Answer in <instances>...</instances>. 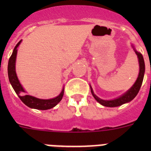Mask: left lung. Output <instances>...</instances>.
Wrapping results in <instances>:
<instances>
[{"label": "left lung", "mask_w": 151, "mask_h": 151, "mask_svg": "<svg viewBox=\"0 0 151 151\" xmlns=\"http://www.w3.org/2000/svg\"><path fill=\"white\" fill-rule=\"evenodd\" d=\"M135 53L138 56V61H139V66H140V71H139V75H138V77L136 80L135 83L133 85V86L125 94H124L123 95L119 97V98H116L115 100H112V101H104V100H102L101 98L96 96L94 94V92L92 91L91 87V91L92 95L94 96V97L96 99V101L97 102H99L101 104H102L103 106H109V107H115V106H120V105L124 104L125 103H128L129 101H131L132 100H133L134 97H136V95L138 94V91H139L140 88L141 87V85H142V82H143L144 79V75H145V60H144L143 56L141 53L136 51Z\"/></svg>", "instance_id": "1"}]
</instances>
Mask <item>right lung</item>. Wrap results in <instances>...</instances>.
Returning a JSON list of instances; mask_svg holds the SVG:
<instances>
[{
    "label": "right lung",
    "instance_id": "add662e5",
    "mask_svg": "<svg viewBox=\"0 0 151 151\" xmlns=\"http://www.w3.org/2000/svg\"><path fill=\"white\" fill-rule=\"evenodd\" d=\"M21 41H19L18 44L16 45L14 47V50L13 51V54L10 56L9 62H8V77L9 80L11 84L12 87L13 88L15 92L17 93V95L19 96V99L22 102L30 108H34L37 110H48L50 108H53L62 100V97L63 96L64 89H63L62 92L60 94L59 96H57L55 98L49 100H42L38 99L36 97H32L30 95H24L23 92H25L23 88L20 85L19 82L18 78L16 74V69H15V63H16V57H17V47L20 44Z\"/></svg>",
    "mask_w": 151,
    "mask_h": 151
}]
</instances>
